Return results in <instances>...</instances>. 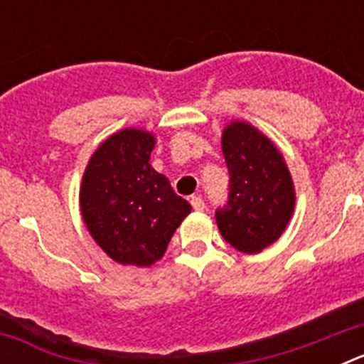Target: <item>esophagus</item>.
<instances>
[{
  "label": "esophagus",
  "instance_id": "obj_1",
  "mask_svg": "<svg viewBox=\"0 0 364 364\" xmlns=\"http://www.w3.org/2000/svg\"><path fill=\"white\" fill-rule=\"evenodd\" d=\"M191 205L195 211L205 210V204H204V200H202V197H191Z\"/></svg>",
  "mask_w": 364,
  "mask_h": 364
}]
</instances>
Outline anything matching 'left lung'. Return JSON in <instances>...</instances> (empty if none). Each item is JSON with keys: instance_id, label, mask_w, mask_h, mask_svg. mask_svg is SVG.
Segmentation results:
<instances>
[{"instance_id": "left-lung-1", "label": "left lung", "mask_w": 364, "mask_h": 364, "mask_svg": "<svg viewBox=\"0 0 364 364\" xmlns=\"http://www.w3.org/2000/svg\"><path fill=\"white\" fill-rule=\"evenodd\" d=\"M230 193L217 218L222 237L242 253H259L286 230L295 208V189L282 154L268 136L246 122L222 133Z\"/></svg>"}]
</instances>
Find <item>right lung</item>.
Here are the masks:
<instances>
[{"label": "right lung", "mask_w": 364, "mask_h": 364, "mask_svg": "<svg viewBox=\"0 0 364 364\" xmlns=\"http://www.w3.org/2000/svg\"><path fill=\"white\" fill-rule=\"evenodd\" d=\"M154 136L144 129L111 134L91 156L80 188L87 230L120 264H154L191 213L188 200L151 167Z\"/></svg>", "instance_id": "1"}]
</instances>
